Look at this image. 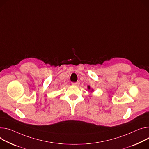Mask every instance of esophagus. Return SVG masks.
<instances>
[{
    "label": "esophagus",
    "instance_id": "esophagus-1",
    "mask_svg": "<svg viewBox=\"0 0 149 149\" xmlns=\"http://www.w3.org/2000/svg\"><path fill=\"white\" fill-rule=\"evenodd\" d=\"M79 84H80L79 82L78 81V82H75V83H72V85L75 86H78L79 85Z\"/></svg>",
    "mask_w": 149,
    "mask_h": 149
}]
</instances>
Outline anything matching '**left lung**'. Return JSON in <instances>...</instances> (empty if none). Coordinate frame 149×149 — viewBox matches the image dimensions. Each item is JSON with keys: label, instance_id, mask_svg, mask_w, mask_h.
<instances>
[{"label": "left lung", "instance_id": "8db88e82", "mask_svg": "<svg viewBox=\"0 0 149 149\" xmlns=\"http://www.w3.org/2000/svg\"><path fill=\"white\" fill-rule=\"evenodd\" d=\"M88 90H90V86H88Z\"/></svg>", "mask_w": 149, "mask_h": 149}]
</instances>
